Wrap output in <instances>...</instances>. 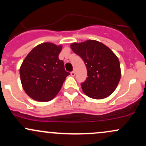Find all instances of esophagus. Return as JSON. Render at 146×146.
Wrapping results in <instances>:
<instances>
[{"label": "esophagus", "instance_id": "1", "mask_svg": "<svg viewBox=\"0 0 146 146\" xmlns=\"http://www.w3.org/2000/svg\"><path fill=\"white\" fill-rule=\"evenodd\" d=\"M71 75L72 77H74L75 75V72L74 71H72L71 73Z\"/></svg>", "mask_w": 146, "mask_h": 146}]
</instances>
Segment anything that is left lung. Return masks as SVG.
<instances>
[{"label":"left lung","mask_w":146,"mask_h":146,"mask_svg":"<svg viewBox=\"0 0 146 146\" xmlns=\"http://www.w3.org/2000/svg\"><path fill=\"white\" fill-rule=\"evenodd\" d=\"M70 46L86 64L88 77L81 84L84 93L95 100L111 95L121 78L119 60L116 55L103 43L94 40L73 42Z\"/></svg>","instance_id":"8db88e82"}]
</instances>
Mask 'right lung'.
Segmentation results:
<instances>
[{
  "label": "right lung",
  "instance_id": "1",
  "mask_svg": "<svg viewBox=\"0 0 146 146\" xmlns=\"http://www.w3.org/2000/svg\"><path fill=\"white\" fill-rule=\"evenodd\" d=\"M62 46L51 42L37 45L20 68L22 86L28 96L38 102H48L58 95L70 75L58 58Z\"/></svg>",
  "mask_w": 146,
  "mask_h": 146
}]
</instances>
